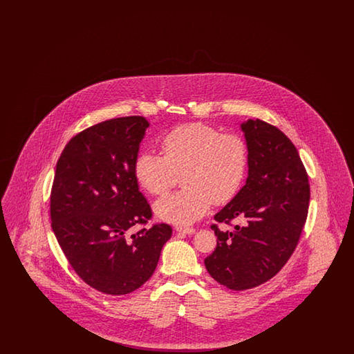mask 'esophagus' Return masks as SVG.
Returning <instances> with one entry per match:
<instances>
[{"instance_id": "esophagus-1", "label": "esophagus", "mask_w": 354, "mask_h": 354, "mask_svg": "<svg viewBox=\"0 0 354 354\" xmlns=\"http://www.w3.org/2000/svg\"><path fill=\"white\" fill-rule=\"evenodd\" d=\"M175 230H176L178 232H180V234H187V235H192V234L196 232V230H195L194 227H182V225H179V227H176Z\"/></svg>"}]
</instances>
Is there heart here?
<instances>
[{
	"mask_svg": "<svg viewBox=\"0 0 354 354\" xmlns=\"http://www.w3.org/2000/svg\"><path fill=\"white\" fill-rule=\"evenodd\" d=\"M162 155L140 153L136 182L152 196H165L182 175L185 188L155 204V215L174 224H189L216 204L231 202L245 180L248 149L234 133L201 122L180 124L160 140Z\"/></svg>",
	"mask_w": 354,
	"mask_h": 354,
	"instance_id": "b5f03b06",
	"label": "heart"
}]
</instances>
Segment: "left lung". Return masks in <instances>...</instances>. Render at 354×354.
<instances>
[{
	"mask_svg": "<svg viewBox=\"0 0 354 354\" xmlns=\"http://www.w3.org/2000/svg\"><path fill=\"white\" fill-rule=\"evenodd\" d=\"M248 149V178L231 202L215 215L235 231L211 228L215 251L205 257L208 273L221 286L245 290L270 280L297 247L308 216L310 188L295 145L260 119L241 123Z\"/></svg>",
	"mask_w": 354,
	"mask_h": 354,
	"instance_id": "left-lung-1",
	"label": "left lung"
}]
</instances>
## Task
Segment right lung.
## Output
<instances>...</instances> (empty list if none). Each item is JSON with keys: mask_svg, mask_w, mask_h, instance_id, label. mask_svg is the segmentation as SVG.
Instances as JSON below:
<instances>
[{"mask_svg": "<svg viewBox=\"0 0 354 354\" xmlns=\"http://www.w3.org/2000/svg\"><path fill=\"white\" fill-rule=\"evenodd\" d=\"M150 123L143 117L109 119L68 140L50 194L53 232L70 266L87 286L122 296L153 273L169 224L130 231L151 219L134 165Z\"/></svg>", "mask_w": 354, "mask_h": 354, "instance_id": "add662e5", "label": "right lung"}]
</instances>
